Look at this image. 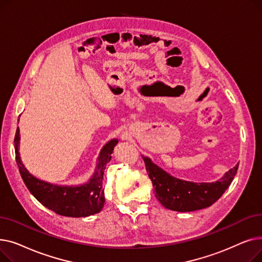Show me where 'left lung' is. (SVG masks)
<instances>
[{"instance_id": "1", "label": "left lung", "mask_w": 262, "mask_h": 262, "mask_svg": "<svg viewBox=\"0 0 262 262\" xmlns=\"http://www.w3.org/2000/svg\"><path fill=\"white\" fill-rule=\"evenodd\" d=\"M142 159L155 188L156 199L163 207L181 212L200 210L215 203L231 184L239 167V163L236 164L221 180L214 183H193L171 176L148 157L142 156Z\"/></svg>"}]
</instances>
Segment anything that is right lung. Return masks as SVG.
Returning <instances> with one entry per match:
<instances>
[{
	"instance_id": "add662e5",
	"label": "right lung",
	"mask_w": 262,
	"mask_h": 262,
	"mask_svg": "<svg viewBox=\"0 0 262 262\" xmlns=\"http://www.w3.org/2000/svg\"><path fill=\"white\" fill-rule=\"evenodd\" d=\"M19 127H17L15 149L21 177L31 193L45 207L57 214L71 217L88 216L102 210L105 203L104 189L102 188L104 170L107 162L112 159L114 147L118 143L117 139L110 140L102 148L94 175L88 184L79 187H59L37 180L23 166L19 155Z\"/></svg>"
}]
</instances>
